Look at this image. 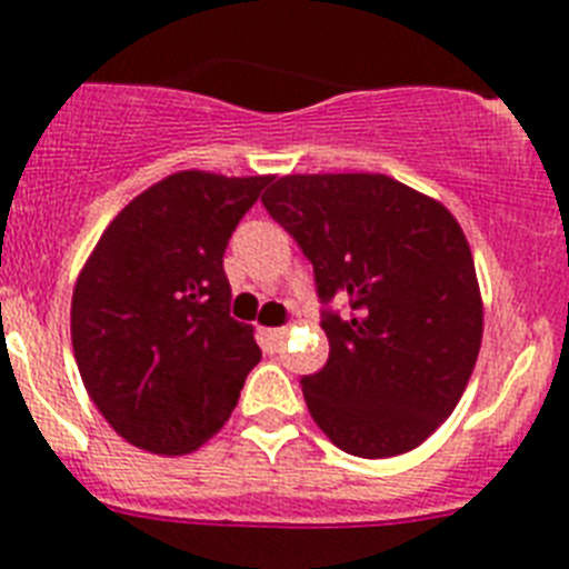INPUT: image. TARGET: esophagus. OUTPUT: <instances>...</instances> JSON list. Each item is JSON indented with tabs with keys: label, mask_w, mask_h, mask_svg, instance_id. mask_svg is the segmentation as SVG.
Returning a JSON list of instances; mask_svg holds the SVG:
<instances>
[{
	"label": "esophagus",
	"mask_w": 569,
	"mask_h": 569,
	"mask_svg": "<svg viewBox=\"0 0 569 569\" xmlns=\"http://www.w3.org/2000/svg\"><path fill=\"white\" fill-rule=\"evenodd\" d=\"M268 339L273 341V345H284V339H288V328H273V330H268Z\"/></svg>",
	"instance_id": "esophagus-1"
}]
</instances>
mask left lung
I'll return each instance as SVG.
<instances>
[{
	"label": "left lung",
	"mask_w": 569,
	"mask_h": 569,
	"mask_svg": "<svg viewBox=\"0 0 569 569\" xmlns=\"http://www.w3.org/2000/svg\"><path fill=\"white\" fill-rule=\"evenodd\" d=\"M313 264L330 356L301 379L319 430L359 459L419 447L456 410L485 333L456 216L385 173H290L261 196Z\"/></svg>",
	"instance_id": "1"
}]
</instances>
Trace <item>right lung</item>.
<instances>
[{
	"label": "right lung",
	"mask_w": 569,
	"mask_h": 569,
	"mask_svg": "<svg viewBox=\"0 0 569 569\" xmlns=\"http://www.w3.org/2000/svg\"><path fill=\"white\" fill-rule=\"evenodd\" d=\"M273 176L179 170L113 216L73 284L70 341L90 401L128 445L193 453L259 365L230 319L222 256Z\"/></svg>",
	"instance_id": "1"
}]
</instances>
